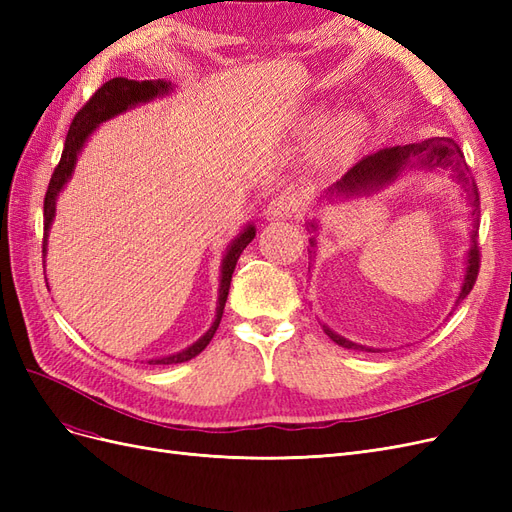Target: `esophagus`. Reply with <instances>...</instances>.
<instances>
[{
  "instance_id": "34e87169",
  "label": "esophagus",
  "mask_w": 512,
  "mask_h": 512,
  "mask_svg": "<svg viewBox=\"0 0 512 512\" xmlns=\"http://www.w3.org/2000/svg\"><path fill=\"white\" fill-rule=\"evenodd\" d=\"M301 211V203L294 196L290 194H280L275 196L271 203L267 205L265 209V218L271 220V222H277V220H290L294 218Z\"/></svg>"
}]
</instances>
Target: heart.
Segmentation results:
<instances>
[{"label":"heart","instance_id":"obj_1","mask_svg":"<svg viewBox=\"0 0 512 512\" xmlns=\"http://www.w3.org/2000/svg\"><path fill=\"white\" fill-rule=\"evenodd\" d=\"M322 121H324V111L322 108H316V111H312L301 121L299 128L303 132H314L316 128L322 126ZM363 136H365V121L361 115L346 113L342 117L333 119L327 126V130H324L322 141L316 149V164L322 168H331L346 162L363 143Z\"/></svg>","mask_w":512,"mask_h":512}]
</instances>
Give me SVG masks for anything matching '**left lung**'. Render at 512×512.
I'll return each mask as SVG.
<instances>
[{
    "label": "left lung",
    "mask_w": 512,
    "mask_h": 512,
    "mask_svg": "<svg viewBox=\"0 0 512 512\" xmlns=\"http://www.w3.org/2000/svg\"><path fill=\"white\" fill-rule=\"evenodd\" d=\"M410 170H451V177L461 185L463 196H466L468 205H470V247L466 252V271H463L459 297L455 301V305H459L470 294V290L476 282V275H478L480 198H478V188H476L474 179L468 177V164H466V160H463V153L453 138L436 136V138H427V141H423V143L386 147V149L371 153V156H365L361 162H356L342 179L335 181L331 188L318 198V203L320 205L322 203H339V200L376 194L384 188H389V185H393L399 177L408 175ZM305 226L309 232H316L320 228L316 218L307 220ZM316 247H318L316 237H312L309 239V247H307L309 260L316 256ZM322 331L327 333L337 346H342L346 350L384 352L380 348L354 344V342H350V339L329 329L327 324H322Z\"/></svg>",
    "instance_id": "left-lung-1"
}]
</instances>
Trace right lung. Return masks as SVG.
<instances>
[{
    "label": "right lung",
    "mask_w": 512,
    "mask_h": 512,
    "mask_svg": "<svg viewBox=\"0 0 512 512\" xmlns=\"http://www.w3.org/2000/svg\"><path fill=\"white\" fill-rule=\"evenodd\" d=\"M173 89H175V85L170 81H164V79H158V81H130V79H123V76H119V79H111L108 83H104L96 91V94L89 98V102L81 108V111L76 113V117L70 123L68 136H66L64 153H61V160L55 168V173H53L51 183H49V190H46V196H44V245H42L44 256H46V247H49V232H51V226H53V220H55V211H57V196L61 194V190L66 188L68 181L72 179L76 160H79L85 143L89 141V136L96 132V128H100V123L113 119L121 113H126V111H130V108L147 104V102L156 100V98H164ZM254 237H256V226L245 224L239 230V235L232 239L226 247V252L222 256V265H220L218 307H215V318L211 322V327L188 348H183L175 354H166V356H156V359H149L147 361L149 365L185 363V361L194 359L196 354H200L207 348V344L213 339L215 331H218V327H220L224 305H226V299H228V290H230V280H232V273H235L237 260H239V256H241L245 247L252 243Z\"/></svg>",
    "instance_id": "right-lung-1"
}]
</instances>
